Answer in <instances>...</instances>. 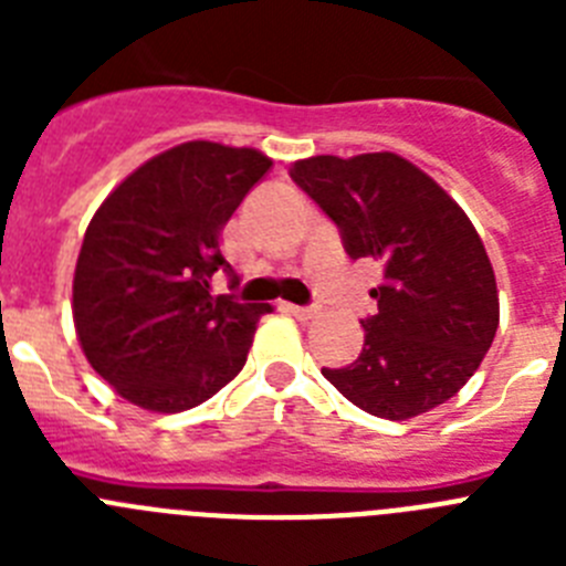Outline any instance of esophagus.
I'll use <instances>...</instances> for the list:
<instances>
[{
    "mask_svg": "<svg viewBox=\"0 0 566 566\" xmlns=\"http://www.w3.org/2000/svg\"><path fill=\"white\" fill-rule=\"evenodd\" d=\"M286 312L294 314L297 319H303V323H308V319H314L319 314V308H312V306H292V303H286Z\"/></svg>",
    "mask_w": 566,
    "mask_h": 566,
    "instance_id": "1",
    "label": "esophagus"
}]
</instances>
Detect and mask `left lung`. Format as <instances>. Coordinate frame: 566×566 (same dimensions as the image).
Segmentation results:
<instances>
[{"instance_id":"obj_1","label":"left lung","mask_w":566,"mask_h":566,"mask_svg":"<svg viewBox=\"0 0 566 566\" xmlns=\"http://www.w3.org/2000/svg\"><path fill=\"white\" fill-rule=\"evenodd\" d=\"M289 175L337 223L348 258L382 260L363 352L323 377L379 419H411L451 399L499 328L496 274L462 207L394 153L314 155Z\"/></svg>"}]
</instances>
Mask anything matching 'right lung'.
<instances>
[{"instance_id": "right-lung-1", "label": "right lung", "mask_w": 566, "mask_h": 566, "mask_svg": "<svg viewBox=\"0 0 566 566\" xmlns=\"http://www.w3.org/2000/svg\"><path fill=\"white\" fill-rule=\"evenodd\" d=\"M272 169L258 149L187 142L124 178L90 221L73 277V323L87 363L158 413L189 411L240 374L272 306L209 294L232 274L221 229Z\"/></svg>"}]
</instances>
